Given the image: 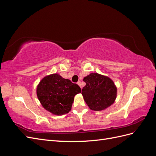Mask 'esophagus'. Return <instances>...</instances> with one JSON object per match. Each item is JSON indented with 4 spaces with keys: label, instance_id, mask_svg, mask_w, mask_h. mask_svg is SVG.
Wrapping results in <instances>:
<instances>
[{
    "label": "esophagus",
    "instance_id": "1",
    "mask_svg": "<svg viewBox=\"0 0 156 156\" xmlns=\"http://www.w3.org/2000/svg\"><path fill=\"white\" fill-rule=\"evenodd\" d=\"M77 84H79V87H81V88H82V87H81V81H79L77 82Z\"/></svg>",
    "mask_w": 156,
    "mask_h": 156
}]
</instances>
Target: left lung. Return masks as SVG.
I'll list each match as a JSON object with an SVG mask.
<instances>
[{
	"instance_id": "1",
	"label": "left lung",
	"mask_w": 156,
	"mask_h": 156,
	"mask_svg": "<svg viewBox=\"0 0 156 156\" xmlns=\"http://www.w3.org/2000/svg\"><path fill=\"white\" fill-rule=\"evenodd\" d=\"M85 87L82 95L88 106L94 111H101L114 103L116 97V88L111 79L97 73L84 77Z\"/></svg>"
}]
</instances>
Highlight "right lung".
I'll list each match as a JSON object with an SVG mask.
<instances>
[{"instance_id":"right-lung-1","label":"right lung","mask_w":156,"mask_h":156,"mask_svg":"<svg viewBox=\"0 0 156 156\" xmlns=\"http://www.w3.org/2000/svg\"><path fill=\"white\" fill-rule=\"evenodd\" d=\"M81 92L78 84L58 74L44 77L37 88V96L42 106L56 115L69 112L74 96Z\"/></svg>"}]
</instances>
